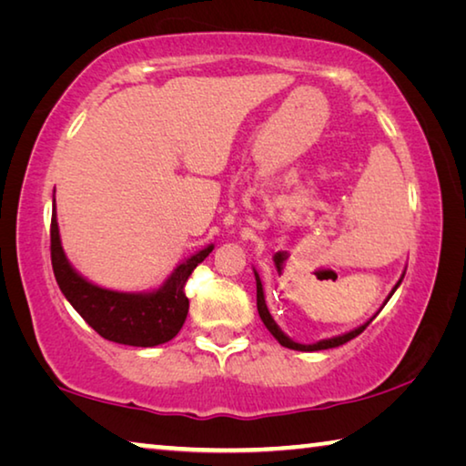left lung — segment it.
Segmentation results:
<instances>
[{
	"instance_id": "8db88e82",
	"label": "left lung",
	"mask_w": 466,
	"mask_h": 466,
	"mask_svg": "<svg viewBox=\"0 0 466 466\" xmlns=\"http://www.w3.org/2000/svg\"><path fill=\"white\" fill-rule=\"evenodd\" d=\"M255 278H257V310H258V317H261V320L265 322V327L269 329V333L278 339V341L283 345V347H288V350H296V351H320V350H330V347H339V345H343V343H347V341H351L353 337H358L360 333H364V329L370 325V322H372L374 319H376V314L372 319H370L368 322H364V325L361 327H358V329H353V330H350V333H345V335H339V337H333V339H322V341H319V343H312V345H302V343H296V341H291V339L288 337V335H283V330L275 325V320L271 319V314H269V310H267V304H265V296H263V286H261V279H258V273L255 271ZM399 283H400V279H399ZM399 283L397 286L392 288V291H390V296L394 294V289L399 288ZM389 296V298H390ZM389 298H386V302H389ZM384 302V304H386Z\"/></svg>"
}]
</instances>
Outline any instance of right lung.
Masks as SVG:
<instances>
[{"label": "right lung", "instance_id": "obj_1", "mask_svg": "<svg viewBox=\"0 0 466 466\" xmlns=\"http://www.w3.org/2000/svg\"><path fill=\"white\" fill-rule=\"evenodd\" d=\"M211 250L214 247L209 244L208 248L187 258L164 281L162 288L149 291V294H127V291L98 288L86 281L80 273H76L66 258L53 205L51 265L55 279L77 314L108 341L133 347H154L170 341L183 327L188 312V298L185 294L188 275Z\"/></svg>", "mask_w": 466, "mask_h": 466}]
</instances>
